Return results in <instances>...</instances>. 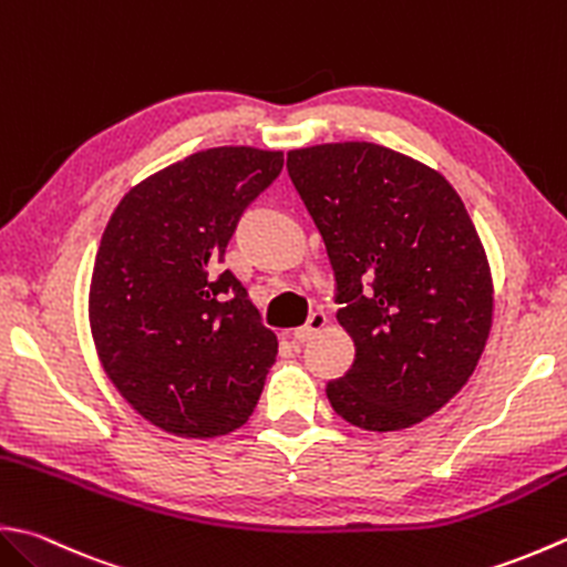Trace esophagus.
Returning <instances> with one entry per match:
<instances>
[{"label":"esophagus","mask_w":567,"mask_h":567,"mask_svg":"<svg viewBox=\"0 0 567 567\" xmlns=\"http://www.w3.org/2000/svg\"><path fill=\"white\" fill-rule=\"evenodd\" d=\"M324 324H327V315H324V312H312V315H309L305 327H299V329L292 331V339H295V341L312 339L319 329H324Z\"/></svg>","instance_id":"obj_1"}]
</instances>
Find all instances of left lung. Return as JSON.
<instances>
[{
	"label": "left lung",
	"mask_w": 567,
	"mask_h": 567,
	"mask_svg": "<svg viewBox=\"0 0 567 567\" xmlns=\"http://www.w3.org/2000/svg\"><path fill=\"white\" fill-rule=\"evenodd\" d=\"M287 172L324 238L339 324L357 347L327 385L347 423L413 427L470 381L492 331L494 282L460 194L432 166L373 142L287 152Z\"/></svg>",
	"instance_id": "1"
}]
</instances>
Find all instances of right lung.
<instances>
[{"label":"right lung","instance_id":"add662e5","mask_svg":"<svg viewBox=\"0 0 567 567\" xmlns=\"http://www.w3.org/2000/svg\"><path fill=\"white\" fill-rule=\"evenodd\" d=\"M282 162L255 147L196 152L132 186L107 220L87 292L97 359L169 435H228L258 405L277 337L220 262Z\"/></svg>","mask_w":567,"mask_h":567}]
</instances>
